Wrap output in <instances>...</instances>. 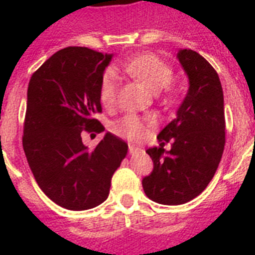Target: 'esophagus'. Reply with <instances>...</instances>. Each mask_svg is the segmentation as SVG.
<instances>
[{
    "label": "esophagus",
    "mask_w": 255,
    "mask_h": 255,
    "mask_svg": "<svg viewBox=\"0 0 255 255\" xmlns=\"http://www.w3.org/2000/svg\"><path fill=\"white\" fill-rule=\"evenodd\" d=\"M128 151H129V153H131V155H137V153H140V151H141V149L137 147H135V145H129Z\"/></svg>",
    "instance_id": "1"
}]
</instances>
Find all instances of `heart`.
<instances>
[{
    "mask_svg": "<svg viewBox=\"0 0 255 255\" xmlns=\"http://www.w3.org/2000/svg\"><path fill=\"white\" fill-rule=\"evenodd\" d=\"M124 70L131 77L140 81L149 90L159 92L165 90L168 99H173L178 95L177 87L170 85L173 79V69L167 62L155 54H139L129 58L123 63ZM118 91V79L112 71H106L100 82V102L104 107H112L116 102ZM111 131L119 137L137 141L145 135V123L136 115H126L122 119L116 120L111 126Z\"/></svg>",
    "mask_w": 255,
    "mask_h": 255,
    "instance_id": "heart-1",
    "label": "heart"
}]
</instances>
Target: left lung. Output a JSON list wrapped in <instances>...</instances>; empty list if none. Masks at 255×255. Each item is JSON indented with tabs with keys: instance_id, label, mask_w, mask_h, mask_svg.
<instances>
[{
	"instance_id": "1",
	"label": "left lung",
	"mask_w": 255,
	"mask_h": 255,
	"mask_svg": "<svg viewBox=\"0 0 255 255\" xmlns=\"http://www.w3.org/2000/svg\"><path fill=\"white\" fill-rule=\"evenodd\" d=\"M177 58L189 79V90L176 119L157 136L160 147L147 149L153 170L143 178L148 198L163 205H181L205 189L221 161L225 147L224 92L218 74L193 50ZM171 143V151L163 145Z\"/></svg>"
}]
</instances>
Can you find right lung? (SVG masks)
<instances>
[{"instance_id":"right-lung-1","label":"right lung","mask_w":255,"mask_h":255,"mask_svg":"<svg viewBox=\"0 0 255 255\" xmlns=\"http://www.w3.org/2000/svg\"><path fill=\"white\" fill-rule=\"evenodd\" d=\"M112 54L66 47L31 75L23 124V151L35 181L47 197L69 210H86L106 201L112 174L128 144L107 132L95 149L82 132H102L94 118L102 112L100 82Z\"/></svg>"}]
</instances>
